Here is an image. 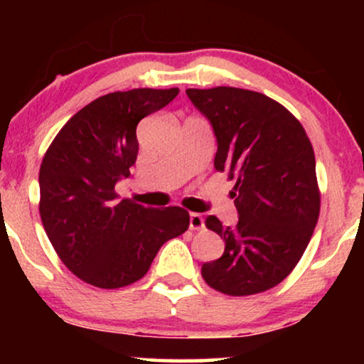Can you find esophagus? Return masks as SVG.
I'll use <instances>...</instances> for the list:
<instances>
[{"mask_svg":"<svg viewBox=\"0 0 364 364\" xmlns=\"http://www.w3.org/2000/svg\"><path fill=\"white\" fill-rule=\"evenodd\" d=\"M205 228V220H203V217L200 214H196V212H191L190 214V229H193V231H198V229H203Z\"/></svg>","mask_w":364,"mask_h":364,"instance_id":"esophagus-1","label":"esophagus"}]
</instances>
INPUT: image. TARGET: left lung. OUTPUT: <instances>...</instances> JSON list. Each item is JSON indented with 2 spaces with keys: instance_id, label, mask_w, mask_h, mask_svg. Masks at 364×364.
<instances>
[{
  "instance_id": "obj_1",
  "label": "left lung",
  "mask_w": 364,
  "mask_h": 364,
  "mask_svg": "<svg viewBox=\"0 0 364 364\" xmlns=\"http://www.w3.org/2000/svg\"><path fill=\"white\" fill-rule=\"evenodd\" d=\"M212 124L214 166L236 179L237 224L208 215L205 225L224 240L223 257L202 265L205 282L229 296L277 286L310 243L320 214L315 154L298 119L260 92L215 87L188 89Z\"/></svg>"
}]
</instances>
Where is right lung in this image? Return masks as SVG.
I'll return each instance as SVG.
<instances>
[{
    "label": "right lung",
    "instance_id": "obj_1",
    "mask_svg": "<svg viewBox=\"0 0 364 364\" xmlns=\"http://www.w3.org/2000/svg\"><path fill=\"white\" fill-rule=\"evenodd\" d=\"M178 92L102 95L72 116L46 152L39 171L41 219L58 257L87 284L116 289L136 282L159 248L190 225L181 207H144L119 200L114 191L136 161V124Z\"/></svg>",
    "mask_w": 364,
    "mask_h": 364
}]
</instances>
